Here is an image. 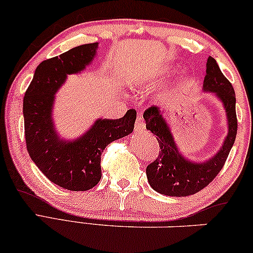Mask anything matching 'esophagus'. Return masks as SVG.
I'll use <instances>...</instances> for the list:
<instances>
[{
  "mask_svg": "<svg viewBox=\"0 0 253 253\" xmlns=\"http://www.w3.org/2000/svg\"><path fill=\"white\" fill-rule=\"evenodd\" d=\"M145 130V126L143 123V117L140 113H138V116H137L136 120V126H134V131H144Z\"/></svg>",
  "mask_w": 253,
  "mask_h": 253,
  "instance_id": "34e87169",
  "label": "esophagus"
}]
</instances>
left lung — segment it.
Instances as JSON below:
<instances>
[{"instance_id": "1", "label": "left lung", "mask_w": 253, "mask_h": 253, "mask_svg": "<svg viewBox=\"0 0 253 253\" xmlns=\"http://www.w3.org/2000/svg\"><path fill=\"white\" fill-rule=\"evenodd\" d=\"M206 67L202 90L214 94L222 102L227 115V137L214 156L200 163L186 158L176 145L165 113L158 107H151L143 115L146 129L155 134L160 146L158 158L146 167L147 181L163 195L181 198L195 194L208 186L222 169L235 143L237 117L234 87L223 75L214 58L208 57Z\"/></svg>"}]
</instances>
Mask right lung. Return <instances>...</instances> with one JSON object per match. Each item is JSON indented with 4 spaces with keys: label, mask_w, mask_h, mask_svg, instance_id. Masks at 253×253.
I'll list each match as a JSON object with an SVG mask.
<instances>
[{
    "label": "right lung",
    "mask_w": 253,
    "mask_h": 253,
    "mask_svg": "<svg viewBox=\"0 0 253 253\" xmlns=\"http://www.w3.org/2000/svg\"><path fill=\"white\" fill-rule=\"evenodd\" d=\"M98 42L71 48L36 68L23 100L26 149L42 174L59 187L84 192L101 179V155L108 144L133 131L136 111L130 109L122 119H97L75 139L59 136L53 121L55 93L68 74H78L96 57Z\"/></svg>",
    "instance_id": "add662e5"
}]
</instances>
